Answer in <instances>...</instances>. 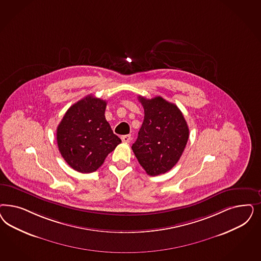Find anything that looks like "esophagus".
Returning a JSON list of instances; mask_svg holds the SVG:
<instances>
[{"label":"esophagus","instance_id":"obj_1","mask_svg":"<svg viewBox=\"0 0 261 261\" xmlns=\"http://www.w3.org/2000/svg\"><path fill=\"white\" fill-rule=\"evenodd\" d=\"M121 139H122V141L125 142V143H129V142L132 141V136L128 135H123V136L121 137Z\"/></svg>","mask_w":261,"mask_h":261}]
</instances>
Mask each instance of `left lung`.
<instances>
[{
    "label": "left lung",
    "instance_id": "left-lung-1",
    "mask_svg": "<svg viewBox=\"0 0 261 261\" xmlns=\"http://www.w3.org/2000/svg\"><path fill=\"white\" fill-rule=\"evenodd\" d=\"M138 100L144 108V121L132 149L139 164L150 176L173 168L185 151L189 128L175 103L161 97Z\"/></svg>",
    "mask_w": 261,
    "mask_h": 261
}]
</instances>
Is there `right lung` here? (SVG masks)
<instances>
[{
    "label": "right lung",
    "mask_w": 261,
    "mask_h": 261,
    "mask_svg": "<svg viewBox=\"0 0 261 261\" xmlns=\"http://www.w3.org/2000/svg\"><path fill=\"white\" fill-rule=\"evenodd\" d=\"M106 108L107 101L88 95L69 108L58 126L59 151L80 173L95 172L121 143L106 120Z\"/></svg>",
    "instance_id": "add662e5"
}]
</instances>
